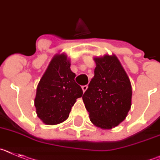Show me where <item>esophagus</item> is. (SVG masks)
I'll use <instances>...</instances> for the list:
<instances>
[{
    "mask_svg": "<svg viewBox=\"0 0 160 160\" xmlns=\"http://www.w3.org/2000/svg\"><path fill=\"white\" fill-rule=\"evenodd\" d=\"M87 88H88V85H83L82 86V90H83V92H85L86 90H87Z\"/></svg>",
    "mask_w": 160,
    "mask_h": 160,
    "instance_id": "obj_1",
    "label": "esophagus"
}]
</instances>
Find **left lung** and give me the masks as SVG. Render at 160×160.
<instances>
[{
    "instance_id": "left-lung-1",
    "label": "left lung",
    "mask_w": 160,
    "mask_h": 160,
    "mask_svg": "<svg viewBox=\"0 0 160 160\" xmlns=\"http://www.w3.org/2000/svg\"><path fill=\"white\" fill-rule=\"evenodd\" d=\"M94 76L82 99L92 123L110 130L126 119L131 107L130 79L115 55L94 57Z\"/></svg>"
}]
</instances>
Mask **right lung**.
<instances>
[{
    "instance_id": "add662e5",
    "label": "right lung",
    "mask_w": 160,
    "mask_h": 160,
    "mask_svg": "<svg viewBox=\"0 0 160 160\" xmlns=\"http://www.w3.org/2000/svg\"><path fill=\"white\" fill-rule=\"evenodd\" d=\"M70 66L66 54H56L38 83L34 105L37 116L46 125H57L67 120L76 99L83 96Z\"/></svg>"
}]
</instances>
